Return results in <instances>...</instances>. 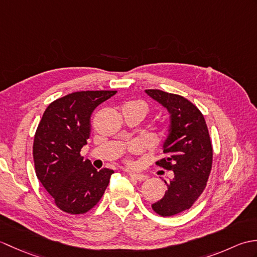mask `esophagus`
I'll list each match as a JSON object with an SVG mask.
<instances>
[{
  "label": "esophagus",
  "instance_id": "obj_1",
  "mask_svg": "<svg viewBox=\"0 0 257 257\" xmlns=\"http://www.w3.org/2000/svg\"><path fill=\"white\" fill-rule=\"evenodd\" d=\"M130 177L135 180H137V181H139V182H143V181H145V180L148 179V177L143 173H130Z\"/></svg>",
  "mask_w": 257,
  "mask_h": 257
}]
</instances>
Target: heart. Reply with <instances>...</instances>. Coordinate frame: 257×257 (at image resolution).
<instances>
[{
    "label": "heart",
    "mask_w": 257,
    "mask_h": 257,
    "mask_svg": "<svg viewBox=\"0 0 257 257\" xmlns=\"http://www.w3.org/2000/svg\"><path fill=\"white\" fill-rule=\"evenodd\" d=\"M137 105H139L146 111V106L144 105V103L137 102ZM140 149H141V147H140V145L138 143H134L132 146H130V150H132L133 152H138V151H140Z\"/></svg>",
    "instance_id": "1"
}]
</instances>
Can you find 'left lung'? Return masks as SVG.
I'll return each mask as SVG.
<instances>
[{
    "label": "left lung",
    "mask_w": 257,
    "mask_h": 257,
    "mask_svg": "<svg viewBox=\"0 0 257 257\" xmlns=\"http://www.w3.org/2000/svg\"><path fill=\"white\" fill-rule=\"evenodd\" d=\"M146 94L170 113L169 134L163 141L166 158L157 165L173 171L163 198L152 204L161 216H172L190 209L205 189L209 179L213 150L203 114L184 97L159 89Z\"/></svg>",
    "instance_id": "left-lung-1"
}]
</instances>
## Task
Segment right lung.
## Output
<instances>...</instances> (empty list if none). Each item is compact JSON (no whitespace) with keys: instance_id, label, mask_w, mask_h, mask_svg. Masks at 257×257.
I'll use <instances>...</instances> for the list:
<instances>
[{"instance_id":"1","label":"right lung","mask_w":257,"mask_h":257,"mask_svg":"<svg viewBox=\"0 0 257 257\" xmlns=\"http://www.w3.org/2000/svg\"><path fill=\"white\" fill-rule=\"evenodd\" d=\"M114 90L77 91L50 103L38 123L33 145L35 172L55 204L69 214L92 209L108 187L113 170L97 169L80 156L90 136L95 108Z\"/></svg>"}]
</instances>
